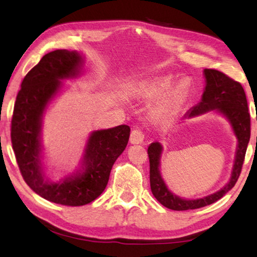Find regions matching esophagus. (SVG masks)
I'll list each match as a JSON object with an SVG mask.
<instances>
[{"instance_id":"obj_1","label":"esophagus","mask_w":257,"mask_h":257,"mask_svg":"<svg viewBox=\"0 0 257 257\" xmlns=\"http://www.w3.org/2000/svg\"><path fill=\"white\" fill-rule=\"evenodd\" d=\"M144 141V133L141 129H134L132 134H130V143L134 145L142 144Z\"/></svg>"}]
</instances>
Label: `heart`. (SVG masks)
I'll use <instances>...</instances> for the list:
<instances>
[{
	"mask_svg": "<svg viewBox=\"0 0 257 257\" xmlns=\"http://www.w3.org/2000/svg\"><path fill=\"white\" fill-rule=\"evenodd\" d=\"M170 85L171 79L169 77H154L151 79L139 81L135 87V94L144 99H154L160 96ZM182 96H184V86L179 82L153 104L150 113L151 118L156 122H165L170 120L176 114Z\"/></svg>",
	"mask_w": 257,
	"mask_h": 257,
	"instance_id": "b5f03b06",
	"label": "heart"
}]
</instances>
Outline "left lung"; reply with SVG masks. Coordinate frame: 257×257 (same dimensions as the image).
<instances>
[{
  "mask_svg": "<svg viewBox=\"0 0 257 257\" xmlns=\"http://www.w3.org/2000/svg\"><path fill=\"white\" fill-rule=\"evenodd\" d=\"M205 86L202 98L186 113L184 120H189L196 116L214 112L222 115L228 121L237 139L234 151V159L229 181L222 188L202 198H184L176 195L168 188L161 175V158L163 146L161 143L154 142L149 146L147 153L150 158V182L151 190L154 197L163 206L173 211L195 210L216 202L228 193L236 184L245 159L247 145L250 138V116L247 106V99L242 86L224 73L214 69H204ZM184 122V121H182Z\"/></svg>",
  "mask_w": 257,
  "mask_h": 257,
  "instance_id": "8db88e82",
  "label": "left lung"
}]
</instances>
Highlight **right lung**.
Instances as JSON below:
<instances>
[{
	"label": "right lung",
	"mask_w": 257,
	"mask_h": 257,
	"mask_svg": "<svg viewBox=\"0 0 257 257\" xmlns=\"http://www.w3.org/2000/svg\"><path fill=\"white\" fill-rule=\"evenodd\" d=\"M86 62L78 51L56 50L43 56L21 82L11 124V142L25 181L47 201L67 206L86 205L107 185L112 165L122 154L129 125L89 134L78 167L59 180L47 176L42 141L44 115L63 88V80L79 78Z\"/></svg>",
	"instance_id": "obj_1"
}]
</instances>
